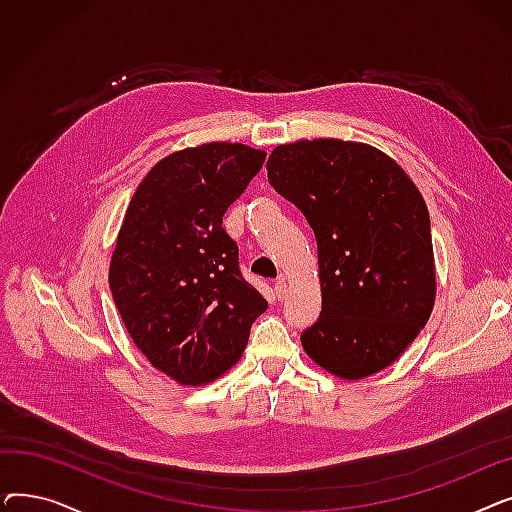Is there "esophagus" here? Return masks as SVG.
I'll use <instances>...</instances> for the list:
<instances>
[{
    "label": "esophagus",
    "mask_w": 512,
    "mask_h": 512,
    "mask_svg": "<svg viewBox=\"0 0 512 512\" xmlns=\"http://www.w3.org/2000/svg\"><path fill=\"white\" fill-rule=\"evenodd\" d=\"M274 292H276L278 301H284V299H286V292H288V288H286V280H284V278H278V280H276V284H274Z\"/></svg>",
    "instance_id": "1"
}]
</instances>
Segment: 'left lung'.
Listing matches in <instances>:
<instances>
[{"label": "left lung", "instance_id": "8db88e82", "mask_svg": "<svg viewBox=\"0 0 512 512\" xmlns=\"http://www.w3.org/2000/svg\"><path fill=\"white\" fill-rule=\"evenodd\" d=\"M265 168L317 240L321 313L301 334L305 353L342 380L392 365L436 301L419 188L380 149L338 139L278 145Z\"/></svg>", "mask_w": 512, "mask_h": 512}]
</instances>
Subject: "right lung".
<instances>
[{
    "instance_id": "obj_1",
    "label": "right lung",
    "mask_w": 512,
    "mask_h": 512,
    "mask_svg": "<svg viewBox=\"0 0 512 512\" xmlns=\"http://www.w3.org/2000/svg\"><path fill=\"white\" fill-rule=\"evenodd\" d=\"M265 155L242 143L176 151L157 161L128 203L110 263L112 297L132 342L178 384L226 373L267 309L222 228Z\"/></svg>"
}]
</instances>
